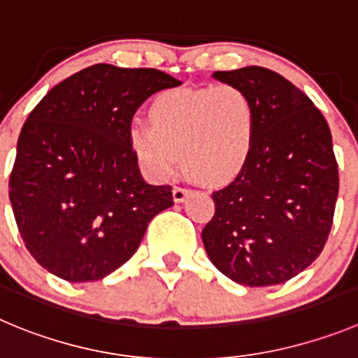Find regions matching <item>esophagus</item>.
I'll use <instances>...</instances> for the list:
<instances>
[{
    "label": "esophagus",
    "mask_w": 358,
    "mask_h": 358,
    "mask_svg": "<svg viewBox=\"0 0 358 358\" xmlns=\"http://www.w3.org/2000/svg\"><path fill=\"white\" fill-rule=\"evenodd\" d=\"M187 194H189V189H185V187H175L173 189V199L176 203H182L187 198Z\"/></svg>",
    "instance_id": "obj_1"
}]
</instances>
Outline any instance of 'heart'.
Instances as JSON below:
<instances>
[{
    "label": "heart",
    "mask_w": 358,
    "mask_h": 358,
    "mask_svg": "<svg viewBox=\"0 0 358 358\" xmlns=\"http://www.w3.org/2000/svg\"><path fill=\"white\" fill-rule=\"evenodd\" d=\"M148 115L152 125L129 127V146L157 182L173 176L182 157L190 176L224 183L242 171L252 153L256 106L236 85L169 90L153 99Z\"/></svg>",
    "instance_id": "obj_1"
}]
</instances>
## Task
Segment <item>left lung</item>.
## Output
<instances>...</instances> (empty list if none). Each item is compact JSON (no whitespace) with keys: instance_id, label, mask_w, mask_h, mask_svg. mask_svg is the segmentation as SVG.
I'll return each instance as SVG.
<instances>
[{"instance_id":"1","label":"left lung","mask_w":358,"mask_h":358,"mask_svg":"<svg viewBox=\"0 0 358 358\" xmlns=\"http://www.w3.org/2000/svg\"><path fill=\"white\" fill-rule=\"evenodd\" d=\"M212 76L249 93L258 125L242 171L212 194L215 213L203 245L238 285H280L315 262L329 238L339 192L332 134L313 100L273 70Z\"/></svg>"}]
</instances>
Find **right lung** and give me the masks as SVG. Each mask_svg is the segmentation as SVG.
<instances>
[{
  "label": "right lung",
  "instance_id": "right-lung-1",
  "mask_svg": "<svg viewBox=\"0 0 358 358\" xmlns=\"http://www.w3.org/2000/svg\"><path fill=\"white\" fill-rule=\"evenodd\" d=\"M180 85L162 70L99 63L29 113L8 196L26 249L48 272L70 282L109 275L173 205L171 187L143 180L129 127L148 96Z\"/></svg>",
  "mask_w": 358,
  "mask_h": 358
}]
</instances>
